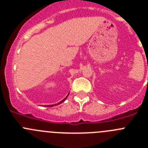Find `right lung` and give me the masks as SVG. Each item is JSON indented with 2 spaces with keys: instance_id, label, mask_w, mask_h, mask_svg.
<instances>
[{
  "instance_id": "right-lung-1",
  "label": "right lung",
  "mask_w": 148,
  "mask_h": 148,
  "mask_svg": "<svg viewBox=\"0 0 148 148\" xmlns=\"http://www.w3.org/2000/svg\"><path fill=\"white\" fill-rule=\"evenodd\" d=\"M68 95H69V93H68V95H66V97L64 98V99H63V100L61 101H60L59 103H58V104H51V105H46L45 107H53V106H56V105H58V104H61V103H62V102H64V101L66 100V98L68 97Z\"/></svg>"
}]
</instances>
